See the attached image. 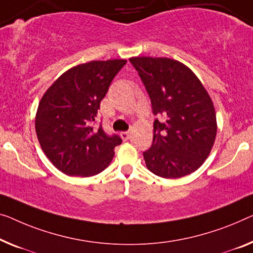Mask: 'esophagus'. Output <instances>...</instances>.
<instances>
[{
    "mask_svg": "<svg viewBox=\"0 0 253 253\" xmlns=\"http://www.w3.org/2000/svg\"><path fill=\"white\" fill-rule=\"evenodd\" d=\"M120 136H122L124 141H127V139H129L130 134H129V131H122V133H120Z\"/></svg>",
    "mask_w": 253,
    "mask_h": 253,
    "instance_id": "obj_1",
    "label": "esophagus"
}]
</instances>
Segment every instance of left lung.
Listing matches in <instances>:
<instances>
[{
	"instance_id": "8db88e82",
	"label": "left lung",
	"mask_w": 253,
	"mask_h": 253,
	"mask_svg": "<svg viewBox=\"0 0 253 253\" xmlns=\"http://www.w3.org/2000/svg\"><path fill=\"white\" fill-rule=\"evenodd\" d=\"M129 61L148 92L153 142L143 152L150 171L164 178L186 176L209 156L217 133L209 94L186 66L168 58L136 56Z\"/></svg>"
}]
</instances>
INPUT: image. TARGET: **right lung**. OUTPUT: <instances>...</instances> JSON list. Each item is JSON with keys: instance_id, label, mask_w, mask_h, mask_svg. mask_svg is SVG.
Here are the masks:
<instances>
[{"instance_id": "add662e5", "label": "right lung", "mask_w": 253, "mask_h": 253, "mask_svg": "<svg viewBox=\"0 0 253 253\" xmlns=\"http://www.w3.org/2000/svg\"><path fill=\"white\" fill-rule=\"evenodd\" d=\"M126 60L90 61L71 68L48 88L37 109L42 150L60 171L89 177L110 165L123 139L94 127L100 103Z\"/></svg>"}]
</instances>
